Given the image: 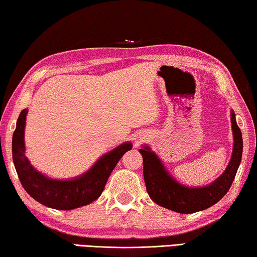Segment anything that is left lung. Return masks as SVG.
<instances>
[{"mask_svg": "<svg viewBox=\"0 0 257 257\" xmlns=\"http://www.w3.org/2000/svg\"><path fill=\"white\" fill-rule=\"evenodd\" d=\"M231 123L233 134L231 160L222 175L205 187L191 188L179 184L169 175L161 160L149 146L139 150L144 163L146 190L152 201L160 206L184 214L203 211L219 202L231 187L242 155L241 132L233 111H231Z\"/></svg>", "mask_w": 257, "mask_h": 257, "instance_id": "1", "label": "left lung"}]
</instances>
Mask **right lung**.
<instances>
[{
  "instance_id": "add662e5",
  "label": "right lung",
  "mask_w": 257,
  "mask_h": 257,
  "mask_svg": "<svg viewBox=\"0 0 257 257\" xmlns=\"http://www.w3.org/2000/svg\"><path fill=\"white\" fill-rule=\"evenodd\" d=\"M27 113V108L20 112L12 137V159L25 190L35 201L55 210H73L96 201L101 196L116 163L125 152L132 150V143H123L101 156L84 175L70 180L51 179L38 172L25 155V125Z\"/></svg>"
}]
</instances>
